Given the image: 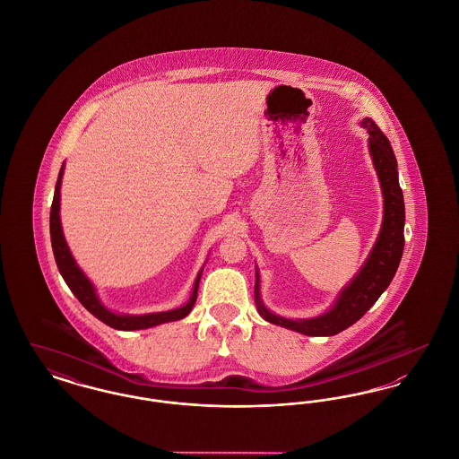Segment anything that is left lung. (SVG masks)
Wrapping results in <instances>:
<instances>
[{
	"label": "left lung",
	"instance_id": "left-lung-1",
	"mask_svg": "<svg viewBox=\"0 0 459 459\" xmlns=\"http://www.w3.org/2000/svg\"><path fill=\"white\" fill-rule=\"evenodd\" d=\"M361 126L368 131L371 160L384 195V221L378 239L363 268L351 281L350 285L341 290L335 305L316 318L290 320L268 311L260 299V275L256 270V307L263 318L270 324L315 337L335 335L356 324L377 303L397 272L404 249V197L397 178V161L389 139L378 129V126L371 118H365Z\"/></svg>",
	"mask_w": 459,
	"mask_h": 459
}]
</instances>
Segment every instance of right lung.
<instances>
[{
  "instance_id": "add662e5",
  "label": "right lung",
  "mask_w": 459,
  "mask_h": 459,
  "mask_svg": "<svg viewBox=\"0 0 459 459\" xmlns=\"http://www.w3.org/2000/svg\"><path fill=\"white\" fill-rule=\"evenodd\" d=\"M62 175H64V167L58 174L56 180V187H55V196L51 203V213H49V234H51V247H53V255H55V262L56 266L64 277L66 285L70 287V290L75 294V298L81 301V305L88 309L91 315H94L98 320H101L103 324H107L108 327L117 328V330H141V328L154 327L160 324H167V322H175L180 320L184 316L189 315V311L193 309V306L196 303L197 287H199V279H201V272L197 273L196 282L193 294L189 298V301L177 309L170 311H161V313H150V315H117L113 311L107 309L101 305V301L96 296L94 285L89 282L88 277L82 273V270L77 266V263L74 260L68 246H66L64 232H62V221H60V187H62Z\"/></svg>"
}]
</instances>
